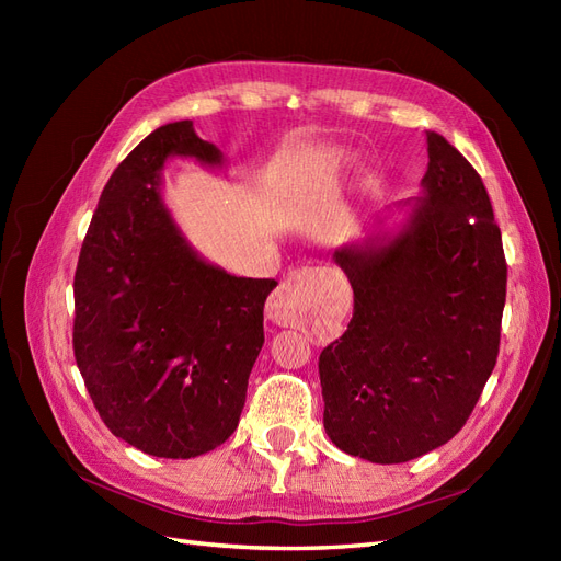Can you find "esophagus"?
<instances>
[{
  "instance_id": "34e87169",
  "label": "esophagus",
  "mask_w": 561,
  "mask_h": 561,
  "mask_svg": "<svg viewBox=\"0 0 561 561\" xmlns=\"http://www.w3.org/2000/svg\"><path fill=\"white\" fill-rule=\"evenodd\" d=\"M313 280V268H299L293 271L274 293H271L268 301H266V316L278 322V325H287L297 313V309H301L304 304V293H307L309 283Z\"/></svg>"
}]
</instances>
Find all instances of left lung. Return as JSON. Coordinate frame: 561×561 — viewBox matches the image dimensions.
<instances>
[{"instance_id": "left-lung-1", "label": "left lung", "mask_w": 561, "mask_h": 561, "mask_svg": "<svg viewBox=\"0 0 561 561\" xmlns=\"http://www.w3.org/2000/svg\"><path fill=\"white\" fill-rule=\"evenodd\" d=\"M421 196L396 231L334 250L353 287L348 330L318 371L332 443L371 463H404L463 428L501 342L507 266L478 171L428 130Z\"/></svg>"}]
</instances>
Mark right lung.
Returning <instances> with one entry per match:
<instances>
[{
  "label": "right lung",
  "mask_w": 561,
  "mask_h": 561,
  "mask_svg": "<svg viewBox=\"0 0 561 561\" xmlns=\"http://www.w3.org/2000/svg\"><path fill=\"white\" fill-rule=\"evenodd\" d=\"M222 168L192 122L149 133L100 194L75 274V358L105 426L161 458H194L239 426L274 278L203 260L161 192L168 159Z\"/></svg>",
  "instance_id": "right-lung-1"
}]
</instances>
